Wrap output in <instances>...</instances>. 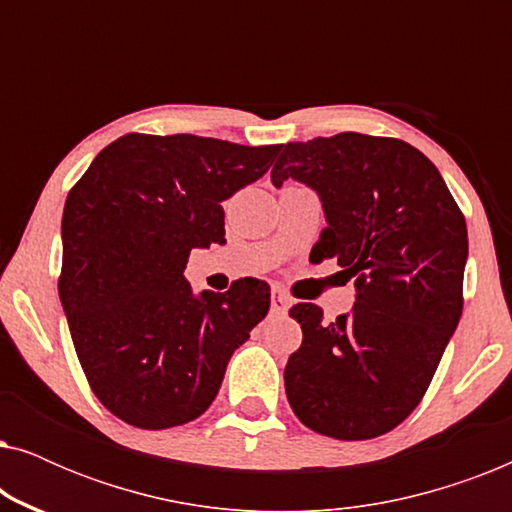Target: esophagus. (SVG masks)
Returning <instances> with one entry per match:
<instances>
[{"label": "esophagus", "mask_w": 512, "mask_h": 512, "mask_svg": "<svg viewBox=\"0 0 512 512\" xmlns=\"http://www.w3.org/2000/svg\"><path fill=\"white\" fill-rule=\"evenodd\" d=\"M289 305H291V298L286 296V293H282V291L272 293V312L286 314L289 312Z\"/></svg>", "instance_id": "34e87169"}]
</instances>
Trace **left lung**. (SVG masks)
I'll list each match as a JSON object with an SVG mask.
<instances>
[{
  "label": "left lung",
  "instance_id": "1",
  "mask_svg": "<svg viewBox=\"0 0 512 512\" xmlns=\"http://www.w3.org/2000/svg\"><path fill=\"white\" fill-rule=\"evenodd\" d=\"M279 151L272 184L296 179L324 207L314 261L338 258L356 286L335 321L314 303L291 307L303 345L284 368L286 398L321 436L377 438L417 408L457 331L464 214L438 167L401 139L340 132Z\"/></svg>",
  "mask_w": 512,
  "mask_h": 512
}]
</instances>
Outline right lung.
Masks as SVG:
<instances>
[{"mask_svg": "<svg viewBox=\"0 0 512 512\" xmlns=\"http://www.w3.org/2000/svg\"><path fill=\"white\" fill-rule=\"evenodd\" d=\"M282 144L195 135H123L97 153L62 212L60 300L90 389L137 429L200 417L230 356L270 310L244 277L195 296L193 249L226 242L223 207L270 170Z\"/></svg>", "mask_w": 512, "mask_h": 512, "instance_id": "add662e5", "label": "right lung"}]
</instances>
